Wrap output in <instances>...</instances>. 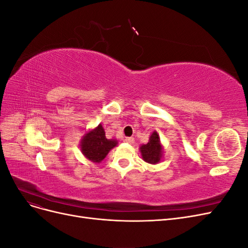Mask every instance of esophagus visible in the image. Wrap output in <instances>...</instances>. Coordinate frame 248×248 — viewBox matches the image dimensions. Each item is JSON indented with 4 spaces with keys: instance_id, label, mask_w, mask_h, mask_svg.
<instances>
[{
    "instance_id": "esophagus-1",
    "label": "esophagus",
    "mask_w": 248,
    "mask_h": 248,
    "mask_svg": "<svg viewBox=\"0 0 248 248\" xmlns=\"http://www.w3.org/2000/svg\"><path fill=\"white\" fill-rule=\"evenodd\" d=\"M125 141L128 142V144H133V142H134V138H132V137L125 138Z\"/></svg>"
}]
</instances>
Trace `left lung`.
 Segmentation results:
<instances>
[{"mask_svg":"<svg viewBox=\"0 0 248 248\" xmlns=\"http://www.w3.org/2000/svg\"><path fill=\"white\" fill-rule=\"evenodd\" d=\"M140 149L142 159H144L146 162L151 163V164L159 162L162 155V147L160 145L159 136L157 134L156 131H154L151 134L148 144L142 145Z\"/></svg>","mask_w":248,"mask_h":248,"instance_id":"1","label":"left lung"}]
</instances>
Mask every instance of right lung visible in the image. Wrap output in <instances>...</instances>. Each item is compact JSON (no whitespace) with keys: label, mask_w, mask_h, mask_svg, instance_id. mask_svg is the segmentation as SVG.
<instances>
[{"label":"right lung","mask_w":248,"mask_h":248,"mask_svg":"<svg viewBox=\"0 0 248 248\" xmlns=\"http://www.w3.org/2000/svg\"><path fill=\"white\" fill-rule=\"evenodd\" d=\"M118 144L115 140H108L101 125L88 132L81 140L80 150L89 160L100 162L108 155L109 150Z\"/></svg>","instance_id":"right-lung-1"}]
</instances>
